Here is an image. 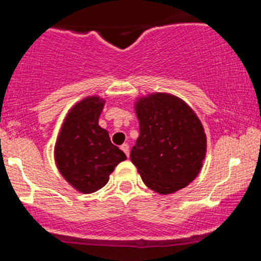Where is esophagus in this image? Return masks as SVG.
<instances>
[{
  "label": "esophagus",
  "instance_id": "esophagus-1",
  "mask_svg": "<svg viewBox=\"0 0 261 261\" xmlns=\"http://www.w3.org/2000/svg\"><path fill=\"white\" fill-rule=\"evenodd\" d=\"M120 148H121V151L124 152V153L128 157V154H130V147H128L127 143H124V145H121Z\"/></svg>",
  "mask_w": 261,
  "mask_h": 261
}]
</instances>
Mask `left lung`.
Masks as SVG:
<instances>
[{
    "mask_svg": "<svg viewBox=\"0 0 261 261\" xmlns=\"http://www.w3.org/2000/svg\"><path fill=\"white\" fill-rule=\"evenodd\" d=\"M140 136L130 158L143 182L157 193L172 194L199 174L206 154V135L185 101L155 93L136 101Z\"/></svg>",
    "mask_w": 261,
    "mask_h": 261,
    "instance_id": "8db88e82",
    "label": "left lung"
}]
</instances>
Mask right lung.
Wrapping results in <instances>:
<instances>
[{"label": "right lung", "instance_id": "add662e5", "mask_svg": "<svg viewBox=\"0 0 261 261\" xmlns=\"http://www.w3.org/2000/svg\"><path fill=\"white\" fill-rule=\"evenodd\" d=\"M104 100L88 97L66 116L55 145L56 166L62 176L83 194L99 190L126 155L114 146L107 130L98 125Z\"/></svg>", "mask_w": 261, "mask_h": 261}]
</instances>
